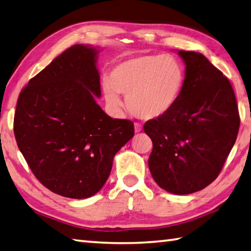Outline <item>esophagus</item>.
Returning a JSON list of instances; mask_svg holds the SVG:
<instances>
[{
	"label": "esophagus",
	"instance_id": "esophagus-1",
	"mask_svg": "<svg viewBox=\"0 0 251 251\" xmlns=\"http://www.w3.org/2000/svg\"><path fill=\"white\" fill-rule=\"evenodd\" d=\"M142 129V126L138 123H135V132H140Z\"/></svg>",
	"mask_w": 251,
	"mask_h": 251
}]
</instances>
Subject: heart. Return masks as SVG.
I'll list each match as a JSON object with an SVG mask.
<instances>
[{
  "label": "heart",
  "instance_id": "heart-1",
  "mask_svg": "<svg viewBox=\"0 0 251 251\" xmlns=\"http://www.w3.org/2000/svg\"><path fill=\"white\" fill-rule=\"evenodd\" d=\"M184 83V68L175 57L140 55L117 64L110 79L103 81L102 89L111 109H121L122 93L135 116L158 120L175 106Z\"/></svg>",
  "mask_w": 251,
  "mask_h": 251
}]
</instances>
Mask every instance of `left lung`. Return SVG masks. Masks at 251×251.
Masks as SVG:
<instances>
[{"instance_id": "left-lung-1", "label": "left lung", "mask_w": 251, "mask_h": 251, "mask_svg": "<svg viewBox=\"0 0 251 251\" xmlns=\"http://www.w3.org/2000/svg\"><path fill=\"white\" fill-rule=\"evenodd\" d=\"M185 83L175 106L144 130L152 144L148 165L161 188L188 195L218 177L236 141L239 114L229 80L201 53L177 51Z\"/></svg>"}]
</instances>
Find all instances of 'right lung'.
Segmentation results:
<instances>
[{
	"mask_svg": "<svg viewBox=\"0 0 251 251\" xmlns=\"http://www.w3.org/2000/svg\"><path fill=\"white\" fill-rule=\"evenodd\" d=\"M99 52L85 44L67 49L29 80L17 101L18 148L40 183L63 197L97 194L135 132L134 123L112 119L96 102Z\"/></svg>",
	"mask_w": 251,
	"mask_h": 251,
	"instance_id": "right-lung-1",
	"label": "right lung"
}]
</instances>
